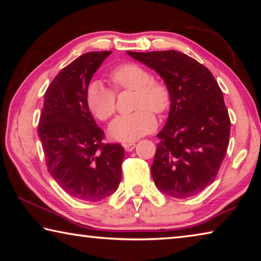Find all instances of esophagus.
I'll list each match as a JSON object with an SVG mask.
<instances>
[{
  "label": "esophagus",
  "mask_w": 261,
  "mask_h": 261,
  "mask_svg": "<svg viewBox=\"0 0 261 261\" xmlns=\"http://www.w3.org/2000/svg\"><path fill=\"white\" fill-rule=\"evenodd\" d=\"M123 147H124L126 152H131L135 149L136 144L135 143H125V144H123Z\"/></svg>",
  "instance_id": "1"
}]
</instances>
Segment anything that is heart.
<instances>
[{"mask_svg":"<svg viewBox=\"0 0 261 261\" xmlns=\"http://www.w3.org/2000/svg\"><path fill=\"white\" fill-rule=\"evenodd\" d=\"M116 90L135 91V110L120 115L109 124V135L118 141H134L152 132L156 120L152 110L162 114L169 108L170 93L165 84L152 78L151 72L137 63H125L110 73ZM86 103L90 112L100 121H107L115 113V93L99 81L88 84Z\"/></svg>","mask_w":261,"mask_h":261,"instance_id":"heart-1","label":"heart"}]
</instances>
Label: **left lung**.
Instances as JSON below:
<instances>
[{
	"instance_id": "8db88e82",
	"label": "left lung",
	"mask_w": 261,
	"mask_h": 261,
	"mask_svg": "<svg viewBox=\"0 0 261 261\" xmlns=\"http://www.w3.org/2000/svg\"><path fill=\"white\" fill-rule=\"evenodd\" d=\"M127 54L160 74L170 93L169 115L158 134L151 167L154 183L178 199L198 194L215 179L230 136L218 82L206 67L177 50Z\"/></svg>"
}]
</instances>
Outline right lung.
<instances>
[{
    "label": "right lung",
    "mask_w": 261,
    "mask_h": 261,
    "mask_svg": "<svg viewBox=\"0 0 261 261\" xmlns=\"http://www.w3.org/2000/svg\"><path fill=\"white\" fill-rule=\"evenodd\" d=\"M112 51H90L71 62L48 86L38 135L51 177L65 192L99 201L116 191L122 178L124 148L103 144L86 103L92 77Z\"/></svg>",
    "instance_id": "1"
}]
</instances>
